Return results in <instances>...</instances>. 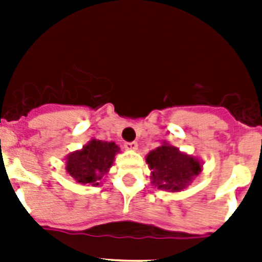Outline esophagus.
<instances>
[{"mask_svg":"<svg viewBox=\"0 0 262 262\" xmlns=\"http://www.w3.org/2000/svg\"><path fill=\"white\" fill-rule=\"evenodd\" d=\"M124 148H126V149H129V151H135L136 148H138V143L127 142V143H124Z\"/></svg>","mask_w":262,"mask_h":262,"instance_id":"obj_1","label":"esophagus"}]
</instances>
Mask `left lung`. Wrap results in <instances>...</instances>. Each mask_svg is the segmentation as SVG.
Wrapping results in <instances>:
<instances>
[{
  "mask_svg": "<svg viewBox=\"0 0 262 262\" xmlns=\"http://www.w3.org/2000/svg\"><path fill=\"white\" fill-rule=\"evenodd\" d=\"M147 163L152 170V182L166 191H180L201 170L198 160L181 154L169 144L149 152Z\"/></svg>",
  "mask_w": 262,
  "mask_h": 262,
  "instance_id": "left-lung-1",
  "label": "left lung"
}]
</instances>
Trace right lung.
Returning a JSON list of instances; mask_svg holds the SVG:
<instances>
[{"instance_id":"add662e5","label":"right lung","mask_w":262,"mask_h":262,"mask_svg":"<svg viewBox=\"0 0 262 262\" xmlns=\"http://www.w3.org/2000/svg\"><path fill=\"white\" fill-rule=\"evenodd\" d=\"M117 152H119V148L115 143L93 139L82 151L69 155L67 159V172L80 184L96 186L113 165Z\"/></svg>"}]
</instances>
